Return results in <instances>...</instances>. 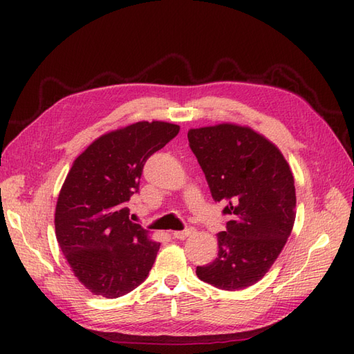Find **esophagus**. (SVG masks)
I'll return each mask as SVG.
<instances>
[{"mask_svg":"<svg viewBox=\"0 0 354 354\" xmlns=\"http://www.w3.org/2000/svg\"><path fill=\"white\" fill-rule=\"evenodd\" d=\"M192 234H194V228H187L184 231H175V232H173V237L179 239V240H184L187 237H190Z\"/></svg>","mask_w":354,"mask_h":354,"instance_id":"obj_1","label":"esophagus"}]
</instances>
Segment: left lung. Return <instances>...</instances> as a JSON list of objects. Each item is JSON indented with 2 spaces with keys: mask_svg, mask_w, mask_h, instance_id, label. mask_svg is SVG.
Returning <instances> with one entry per match:
<instances>
[{
  "mask_svg": "<svg viewBox=\"0 0 354 354\" xmlns=\"http://www.w3.org/2000/svg\"><path fill=\"white\" fill-rule=\"evenodd\" d=\"M196 155L216 202L231 216L217 234L219 252L196 268L202 281L240 290L261 280L284 248L295 222V185L275 145L251 127L222 123L190 129Z\"/></svg>",
  "mask_w": 354,
  "mask_h": 354,
  "instance_id": "left-lung-1",
  "label": "left lung"
}]
</instances>
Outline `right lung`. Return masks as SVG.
Here are the masks:
<instances>
[{"label":"right lung","instance_id":"right-lung-1","mask_svg":"<svg viewBox=\"0 0 354 354\" xmlns=\"http://www.w3.org/2000/svg\"><path fill=\"white\" fill-rule=\"evenodd\" d=\"M178 124L138 122L102 135L80 153L59 193L57 243L77 280L94 295L118 298L146 280L160 250L126 207L150 155Z\"/></svg>","mask_w":354,"mask_h":354}]
</instances>
